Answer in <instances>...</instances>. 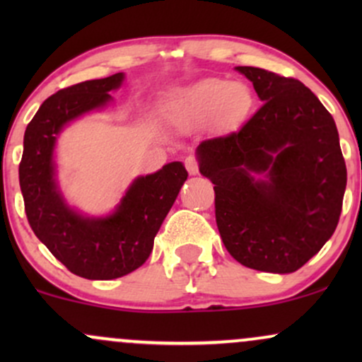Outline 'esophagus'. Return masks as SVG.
Masks as SVG:
<instances>
[{"label":"esophagus","mask_w":362,"mask_h":362,"mask_svg":"<svg viewBox=\"0 0 362 362\" xmlns=\"http://www.w3.org/2000/svg\"><path fill=\"white\" fill-rule=\"evenodd\" d=\"M185 168L190 175H197L199 173V161L194 155H189L185 158Z\"/></svg>","instance_id":"obj_1"}]
</instances>
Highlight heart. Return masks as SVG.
<instances>
[{
    "mask_svg": "<svg viewBox=\"0 0 362 362\" xmlns=\"http://www.w3.org/2000/svg\"><path fill=\"white\" fill-rule=\"evenodd\" d=\"M253 93L245 83L209 78L187 86L168 105V119L178 127H199L218 119L235 126L250 114Z\"/></svg>",
    "mask_w": 362,
    "mask_h": 362,
    "instance_id": "obj_1",
    "label": "heart"
}]
</instances>
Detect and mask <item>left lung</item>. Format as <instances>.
<instances>
[{"mask_svg":"<svg viewBox=\"0 0 362 362\" xmlns=\"http://www.w3.org/2000/svg\"><path fill=\"white\" fill-rule=\"evenodd\" d=\"M264 105L240 131L197 146L214 184L216 224L245 267L289 274L337 228L347 170L334 117L294 78L238 66Z\"/></svg>","mask_w":362,"mask_h":362,"instance_id":"8db88e82","label":"left lung"}]
</instances>
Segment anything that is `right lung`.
<instances>
[{
  "mask_svg": "<svg viewBox=\"0 0 362 362\" xmlns=\"http://www.w3.org/2000/svg\"><path fill=\"white\" fill-rule=\"evenodd\" d=\"M122 80L124 74L115 73L59 90L40 105L23 136L18 175L28 224L69 272L85 279H117L141 267L189 175L180 161H173L136 178L107 218H85L66 204L52 160L57 134L71 120L107 105L109 91Z\"/></svg>",
  "mask_w": 362,
  "mask_h": 362,
  "instance_id": "right-lung-1",
  "label": "right lung"
}]
</instances>
